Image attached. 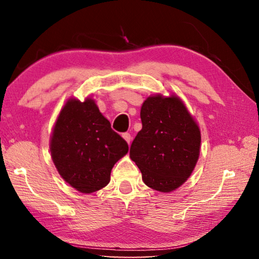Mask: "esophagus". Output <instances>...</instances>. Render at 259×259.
Segmentation results:
<instances>
[{
	"mask_svg": "<svg viewBox=\"0 0 259 259\" xmlns=\"http://www.w3.org/2000/svg\"><path fill=\"white\" fill-rule=\"evenodd\" d=\"M122 137H123V138L125 139V142H126V143L130 144V142H131V135H130L129 133H124V134H122Z\"/></svg>",
	"mask_w": 259,
	"mask_h": 259,
	"instance_id": "obj_1",
	"label": "esophagus"
}]
</instances>
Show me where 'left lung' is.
Wrapping results in <instances>:
<instances>
[{
  "label": "left lung",
  "mask_w": 259,
  "mask_h": 259,
  "mask_svg": "<svg viewBox=\"0 0 259 259\" xmlns=\"http://www.w3.org/2000/svg\"><path fill=\"white\" fill-rule=\"evenodd\" d=\"M143 128L130 146L148 187L171 192L186 182L199 159L200 129L178 97H148L140 109Z\"/></svg>",
  "instance_id": "left-lung-1"
}]
</instances>
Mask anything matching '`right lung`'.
<instances>
[{"mask_svg":"<svg viewBox=\"0 0 259 259\" xmlns=\"http://www.w3.org/2000/svg\"><path fill=\"white\" fill-rule=\"evenodd\" d=\"M51 156L60 176L81 193L106 186L128 143L111 128L93 99L68 100L52 133Z\"/></svg>","mask_w":259,"mask_h":259,"instance_id":"right-lung-1","label":"right lung"}]
</instances>
